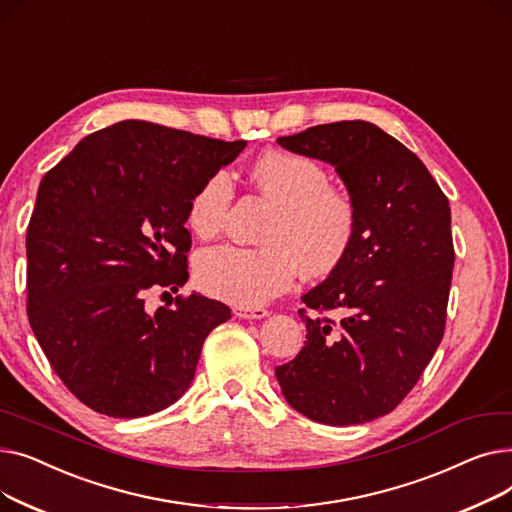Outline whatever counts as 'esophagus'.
<instances>
[{
  "instance_id": "esophagus-1",
  "label": "esophagus",
  "mask_w": 512,
  "mask_h": 512,
  "mask_svg": "<svg viewBox=\"0 0 512 512\" xmlns=\"http://www.w3.org/2000/svg\"><path fill=\"white\" fill-rule=\"evenodd\" d=\"M234 315L242 317V319H263L270 315L265 307H234Z\"/></svg>"
}]
</instances>
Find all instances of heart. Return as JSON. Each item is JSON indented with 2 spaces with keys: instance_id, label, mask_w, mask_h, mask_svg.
<instances>
[{
  "instance_id": "heart-1",
  "label": "heart",
  "mask_w": 512,
  "mask_h": 512,
  "mask_svg": "<svg viewBox=\"0 0 512 512\" xmlns=\"http://www.w3.org/2000/svg\"><path fill=\"white\" fill-rule=\"evenodd\" d=\"M257 191L274 203L261 230V247L220 245L195 259L199 288L238 307H257L286 292L297 272L317 278L334 272L357 236V207L351 195L328 184L317 161L267 151L251 166ZM232 199L226 170L201 180L186 205V222L199 238L220 232Z\"/></svg>"
}]
</instances>
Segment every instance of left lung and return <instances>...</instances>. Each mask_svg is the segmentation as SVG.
Returning a JSON list of instances; mask_svg holds the SVG:
<instances>
[{"label": "left lung", "instance_id": "obj_1", "mask_svg": "<svg viewBox=\"0 0 512 512\" xmlns=\"http://www.w3.org/2000/svg\"><path fill=\"white\" fill-rule=\"evenodd\" d=\"M278 145L336 168L357 207V236L303 294L307 340L276 378L288 405L317 423H367L400 405L444 336L454 267L448 199L423 161L371 122L319 124Z\"/></svg>", "mask_w": 512, "mask_h": 512}]
</instances>
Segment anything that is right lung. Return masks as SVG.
<instances>
[{
    "mask_svg": "<svg viewBox=\"0 0 512 512\" xmlns=\"http://www.w3.org/2000/svg\"><path fill=\"white\" fill-rule=\"evenodd\" d=\"M245 147L124 120L43 176L26 230V313L53 371L89 409L145 417L191 386L230 307L193 292L151 315L145 292L184 286L188 199Z\"/></svg>",
    "mask_w": 512,
    "mask_h": 512,
    "instance_id": "add662e5",
    "label": "right lung"
}]
</instances>
